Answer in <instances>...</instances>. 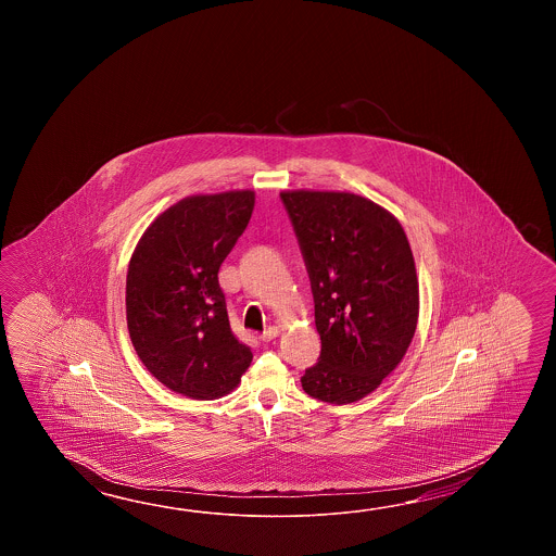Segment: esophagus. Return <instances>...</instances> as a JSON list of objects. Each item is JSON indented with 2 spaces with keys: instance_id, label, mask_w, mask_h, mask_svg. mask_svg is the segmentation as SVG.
I'll return each instance as SVG.
<instances>
[{
  "instance_id": "obj_1",
  "label": "esophagus",
  "mask_w": 556,
  "mask_h": 556,
  "mask_svg": "<svg viewBox=\"0 0 556 556\" xmlns=\"http://www.w3.org/2000/svg\"><path fill=\"white\" fill-rule=\"evenodd\" d=\"M278 333H280V330H278V328H274V326H270L268 330L262 331L261 340L262 342H273V340L278 338Z\"/></svg>"
}]
</instances>
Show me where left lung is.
I'll return each instance as SVG.
<instances>
[{
    "label": "left lung",
    "instance_id": "obj_1",
    "mask_svg": "<svg viewBox=\"0 0 556 556\" xmlns=\"http://www.w3.org/2000/svg\"><path fill=\"white\" fill-rule=\"evenodd\" d=\"M314 294L321 352L302 388L345 405L378 390L414 340L419 283L400 220L352 192L283 190Z\"/></svg>",
    "mask_w": 556,
    "mask_h": 556
}]
</instances>
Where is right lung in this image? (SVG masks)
I'll return each mask as SVG.
<instances>
[{
	"label": "right lung",
	"mask_w": 556,
	"mask_h": 556,
	"mask_svg": "<svg viewBox=\"0 0 556 556\" xmlns=\"http://www.w3.org/2000/svg\"><path fill=\"white\" fill-rule=\"evenodd\" d=\"M252 211V190L187 197L154 218L130 256V342L154 378L192 400L230 393L252 362L218 283Z\"/></svg>",
	"instance_id": "obj_1"
}]
</instances>
